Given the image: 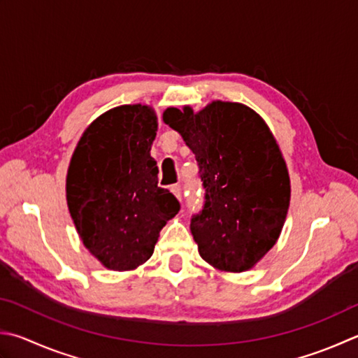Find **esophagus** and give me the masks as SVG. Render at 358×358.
<instances>
[{"label": "esophagus", "instance_id": "obj_1", "mask_svg": "<svg viewBox=\"0 0 358 358\" xmlns=\"http://www.w3.org/2000/svg\"><path fill=\"white\" fill-rule=\"evenodd\" d=\"M171 192H173V194L174 196H176L179 201H182V188H180V185H173L171 187Z\"/></svg>", "mask_w": 358, "mask_h": 358}]
</instances>
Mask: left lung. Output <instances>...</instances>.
Masks as SVG:
<instances>
[{
    "instance_id": "1",
    "label": "left lung",
    "mask_w": 358,
    "mask_h": 358,
    "mask_svg": "<svg viewBox=\"0 0 358 358\" xmlns=\"http://www.w3.org/2000/svg\"><path fill=\"white\" fill-rule=\"evenodd\" d=\"M164 121L193 151L204 207L190 229L202 259L221 271L252 268L275 241L289 206V178L271 131L249 107L213 101L201 112L170 107Z\"/></svg>"
}]
</instances>
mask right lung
Masks as SVG:
<instances>
[{"label": "right lung", "mask_w": 358, "mask_h": 358, "mask_svg": "<svg viewBox=\"0 0 358 358\" xmlns=\"http://www.w3.org/2000/svg\"><path fill=\"white\" fill-rule=\"evenodd\" d=\"M157 117L134 104L107 110L80 137L66 174V204L84 246L113 271L151 257L162 227L179 212L157 185L151 157Z\"/></svg>", "instance_id": "obj_1"}]
</instances>
